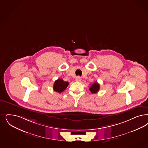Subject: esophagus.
Wrapping results in <instances>:
<instances>
[{"label": "esophagus", "mask_w": 148, "mask_h": 148, "mask_svg": "<svg viewBox=\"0 0 148 148\" xmlns=\"http://www.w3.org/2000/svg\"><path fill=\"white\" fill-rule=\"evenodd\" d=\"M75 80L77 82H80L82 81V78L80 77H77L75 79Z\"/></svg>", "instance_id": "esophagus-1"}]
</instances>
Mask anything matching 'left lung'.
Listing matches in <instances>:
<instances>
[{"label":"left lung","mask_w":148,"mask_h":148,"mask_svg":"<svg viewBox=\"0 0 148 148\" xmlns=\"http://www.w3.org/2000/svg\"><path fill=\"white\" fill-rule=\"evenodd\" d=\"M99 88H100L99 84H98L97 82H95L90 87V90L92 93H96L98 92V91L99 90Z\"/></svg>","instance_id":"8db88e82"}]
</instances>
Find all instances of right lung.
Instances as JSON below:
<instances>
[{
	"label": "right lung",
	"instance_id": "1",
	"mask_svg": "<svg viewBox=\"0 0 148 148\" xmlns=\"http://www.w3.org/2000/svg\"><path fill=\"white\" fill-rule=\"evenodd\" d=\"M68 85L69 83L68 82H64L61 79H58L54 82L53 88L55 91L61 93L66 90Z\"/></svg>",
	"mask_w": 148,
	"mask_h": 148
}]
</instances>
